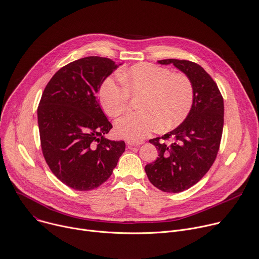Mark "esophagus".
<instances>
[{"label":"esophagus","mask_w":259,"mask_h":259,"mask_svg":"<svg viewBox=\"0 0 259 259\" xmlns=\"http://www.w3.org/2000/svg\"><path fill=\"white\" fill-rule=\"evenodd\" d=\"M127 145L128 147H133V146H138V145H143L144 142H133V140H127Z\"/></svg>","instance_id":"obj_1"}]
</instances>
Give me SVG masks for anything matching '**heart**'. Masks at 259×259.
Listing matches in <instances>:
<instances>
[{
	"label": "heart",
	"mask_w": 259,
	"mask_h": 259,
	"mask_svg": "<svg viewBox=\"0 0 259 259\" xmlns=\"http://www.w3.org/2000/svg\"><path fill=\"white\" fill-rule=\"evenodd\" d=\"M123 85L112 77L105 78L98 91L104 112L113 117L125 114L131 99L142 97L137 113L129 114L115 124L120 137L140 142L160 126L162 130L179 127L191 112L195 90L191 78L185 73L150 63L135 64L119 72Z\"/></svg>",
	"instance_id": "b5f03b06"
}]
</instances>
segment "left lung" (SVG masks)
<instances>
[{"instance_id":"8db88e82","label":"left lung","mask_w":259,"mask_h":259,"mask_svg":"<svg viewBox=\"0 0 259 259\" xmlns=\"http://www.w3.org/2000/svg\"><path fill=\"white\" fill-rule=\"evenodd\" d=\"M159 63L174 64L191 78L195 90L194 104L185 122L162 137L150 139L159 155L145 167L159 190L179 193L199 182L216 160L223 132V97L217 83L198 64L177 59Z\"/></svg>"}]
</instances>
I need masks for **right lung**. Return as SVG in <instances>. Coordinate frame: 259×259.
<instances>
[{
	"mask_svg": "<svg viewBox=\"0 0 259 259\" xmlns=\"http://www.w3.org/2000/svg\"><path fill=\"white\" fill-rule=\"evenodd\" d=\"M119 67L87 57L62 67L46 84L37 109L43 157L52 172L77 191H90L111 176L124 140L104 137L112 128L97 100L102 81Z\"/></svg>",
	"mask_w": 259,
	"mask_h": 259,
	"instance_id": "add662e5",
	"label": "right lung"
}]
</instances>
